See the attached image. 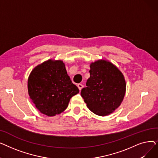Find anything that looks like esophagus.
I'll list each match as a JSON object with an SVG mask.
<instances>
[{
  "label": "esophagus",
  "mask_w": 158,
  "mask_h": 158,
  "mask_svg": "<svg viewBox=\"0 0 158 158\" xmlns=\"http://www.w3.org/2000/svg\"><path fill=\"white\" fill-rule=\"evenodd\" d=\"M77 87H78L79 89L81 91V90L82 89V88H83V85H82V84H80V83H79V84H78V85H77Z\"/></svg>",
  "instance_id": "obj_1"
}]
</instances>
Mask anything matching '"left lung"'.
<instances>
[{
	"mask_svg": "<svg viewBox=\"0 0 158 158\" xmlns=\"http://www.w3.org/2000/svg\"><path fill=\"white\" fill-rule=\"evenodd\" d=\"M90 77L81 95L89 110L99 116H106L120 105L126 94L123 74L110 62L98 60L90 64Z\"/></svg>",
	"mask_w": 158,
	"mask_h": 158,
	"instance_id": "left-lung-1",
	"label": "left lung"
}]
</instances>
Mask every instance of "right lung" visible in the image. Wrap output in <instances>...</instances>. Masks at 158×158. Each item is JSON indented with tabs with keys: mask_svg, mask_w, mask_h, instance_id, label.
<instances>
[{
	"mask_svg": "<svg viewBox=\"0 0 158 158\" xmlns=\"http://www.w3.org/2000/svg\"><path fill=\"white\" fill-rule=\"evenodd\" d=\"M28 92L36 108L48 117L63 112L70 98L79 93L62 61L49 60L32 70L28 79Z\"/></svg>",
	"mask_w": 158,
	"mask_h": 158,
	"instance_id": "1",
	"label": "right lung"
}]
</instances>
